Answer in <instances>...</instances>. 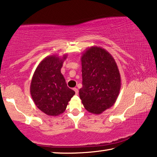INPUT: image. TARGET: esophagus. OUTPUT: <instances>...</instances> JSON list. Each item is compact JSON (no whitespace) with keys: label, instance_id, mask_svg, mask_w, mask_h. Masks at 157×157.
<instances>
[{"label":"esophagus","instance_id":"1","mask_svg":"<svg viewBox=\"0 0 157 157\" xmlns=\"http://www.w3.org/2000/svg\"><path fill=\"white\" fill-rule=\"evenodd\" d=\"M73 90L75 91V94H76V95H78V93H79V91H78V89H77V88H74V89H73Z\"/></svg>","mask_w":157,"mask_h":157}]
</instances>
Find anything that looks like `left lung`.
<instances>
[{
	"mask_svg": "<svg viewBox=\"0 0 157 157\" xmlns=\"http://www.w3.org/2000/svg\"><path fill=\"white\" fill-rule=\"evenodd\" d=\"M82 87L79 94L84 108L99 114L111 108L121 89V77L113 56L100 47L92 46L81 56Z\"/></svg>",
	"mask_w": 157,
	"mask_h": 157,
	"instance_id": "left-lung-1",
	"label": "left lung"
}]
</instances>
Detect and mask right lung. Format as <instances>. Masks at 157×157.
<instances>
[{
  "mask_svg": "<svg viewBox=\"0 0 157 157\" xmlns=\"http://www.w3.org/2000/svg\"><path fill=\"white\" fill-rule=\"evenodd\" d=\"M67 54L47 56L40 61L31 79L30 92L39 110L49 116L64 113L75 91L68 87L61 73Z\"/></svg>",
  "mask_w": 157,
  "mask_h": 157,
  "instance_id": "add662e5",
  "label": "right lung"
}]
</instances>
